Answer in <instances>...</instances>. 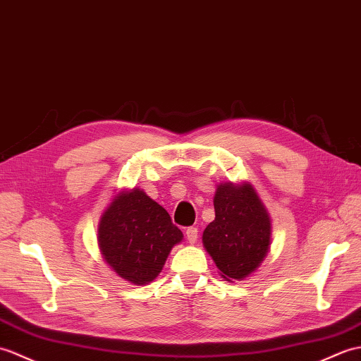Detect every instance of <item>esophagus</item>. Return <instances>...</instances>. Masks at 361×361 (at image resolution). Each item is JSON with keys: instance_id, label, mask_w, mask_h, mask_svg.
I'll use <instances>...</instances> for the list:
<instances>
[{"instance_id": "1", "label": "esophagus", "mask_w": 361, "mask_h": 361, "mask_svg": "<svg viewBox=\"0 0 361 361\" xmlns=\"http://www.w3.org/2000/svg\"><path fill=\"white\" fill-rule=\"evenodd\" d=\"M185 235H187V239H188V243H190V244H195V243L197 241V228H196V227H190V228H187Z\"/></svg>"}]
</instances>
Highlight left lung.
<instances>
[{"label":"left lung","mask_w":361,"mask_h":361,"mask_svg":"<svg viewBox=\"0 0 361 361\" xmlns=\"http://www.w3.org/2000/svg\"><path fill=\"white\" fill-rule=\"evenodd\" d=\"M214 221L204 230L202 244L226 281H243L259 269L270 250L271 219L250 182L216 187Z\"/></svg>","instance_id":"left-lung-1"}]
</instances>
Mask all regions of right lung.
I'll list each match as a JSON object with an SVG mask.
<instances>
[{"label": "right lung", "instance_id": "obj_1", "mask_svg": "<svg viewBox=\"0 0 361 361\" xmlns=\"http://www.w3.org/2000/svg\"><path fill=\"white\" fill-rule=\"evenodd\" d=\"M182 239L165 208L137 187L113 196L97 228L103 259L117 276L134 286L154 281L171 248Z\"/></svg>", "mask_w": 361, "mask_h": 361}]
</instances>
